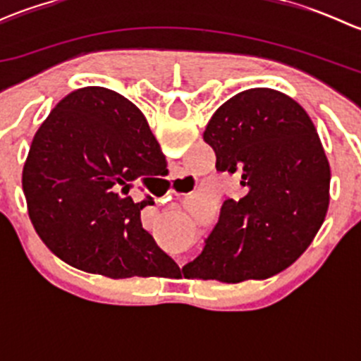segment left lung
I'll use <instances>...</instances> for the list:
<instances>
[{
  "mask_svg": "<svg viewBox=\"0 0 361 361\" xmlns=\"http://www.w3.org/2000/svg\"><path fill=\"white\" fill-rule=\"evenodd\" d=\"M216 171L241 174L187 278L241 283L285 271L311 245L330 202V166L304 108L274 89H250L221 104L204 130Z\"/></svg>",
  "mask_w": 361,
  "mask_h": 361,
  "instance_id": "8db88e82",
  "label": "left lung"
}]
</instances>
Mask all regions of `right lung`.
<instances>
[{
    "instance_id": "1",
    "label": "right lung",
    "mask_w": 361,
    "mask_h": 361,
    "mask_svg": "<svg viewBox=\"0 0 361 361\" xmlns=\"http://www.w3.org/2000/svg\"><path fill=\"white\" fill-rule=\"evenodd\" d=\"M166 166L136 104L104 87L75 90L36 130L24 164L32 227L47 248L80 271L111 279L176 271L141 225V209L154 199L134 202L127 195Z\"/></svg>"
}]
</instances>
